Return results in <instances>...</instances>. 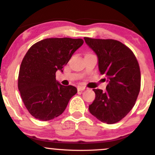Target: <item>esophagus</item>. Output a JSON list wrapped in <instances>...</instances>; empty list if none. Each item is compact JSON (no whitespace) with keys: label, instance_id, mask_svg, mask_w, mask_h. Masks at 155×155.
<instances>
[{"label":"esophagus","instance_id":"esophagus-1","mask_svg":"<svg viewBox=\"0 0 155 155\" xmlns=\"http://www.w3.org/2000/svg\"><path fill=\"white\" fill-rule=\"evenodd\" d=\"M85 90L84 87H81V86H79L77 87V90L78 91H83V90Z\"/></svg>","mask_w":155,"mask_h":155}]
</instances>
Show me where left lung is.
<instances>
[{
    "label": "left lung",
    "instance_id": "left-lung-1",
    "mask_svg": "<svg viewBox=\"0 0 155 155\" xmlns=\"http://www.w3.org/2000/svg\"><path fill=\"white\" fill-rule=\"evenodd\" d=\"M84 40L97 54L101 74L108 81L105 92L94 89L95 99L89 110L101 122L116 123L136 104L140 89L139 64L132 50L119 41L87 37Z\"/></svg>",
    "mask_w": 155,
    "mask_h": 155
}]
</instances>
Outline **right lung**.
<instances>
[{
    "label": "right lung",
    "instance_id": "1",
    "mask_svg": "<svg viewBox=\"0 0 155 155\" xmlns=\"http://www.w3.org/2000/svg\"><path fill=\"white\" fill-rule=\"evenodd\" d=\"M83 43L81 38H46L27 51L19 68L18 89L26 108L35 119L48 121L60 116L77 92L75 87L57 82L55 74L63 71Z\"/></svg>",
    "mask_w": 155,
    "mask_h": 155
}]
</instances>
